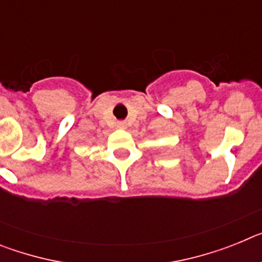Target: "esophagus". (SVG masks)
<instances>
[{
    "instance_id": "esophagus-1",
    "label": "esophagus",
    "mask_w": 262,
    "mask_h": 262,
    "mask_svg": "<svg viewBox=\"0 0 262 262\" xmlns=\"http://www.w3.org/2000/svg\"><path fill=\"white\" fill-rule=\"evenodd\" d=\"M118 127H119V128H126L127 124L124 123V122H118Z\"/></svg>"
}]
</instances>
